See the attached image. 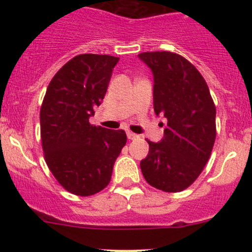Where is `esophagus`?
I'll list each match as a JSON object with an SVG mask.
<instances>
[{"mask_svg":"<svg viewBox=\"0 0 252 252\" xmlns=\"http://www.w3.org/2000/svg\"><path fill=\"white\" fill-rule=\"evenodd\" d=\"M126 136H128L129 140H134V139L138 138V135H136V134H134V133H131V131H126Z\"/></svg>","mask_w":252,"mask_h":252,"instance_id":"esophagus-1","label":"esophagus"}]
</instances>
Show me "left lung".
Listing matches in <instances>:
<instances>
[{"label":"left lung","mask_w":252,"mask_h":252,"mask_svg":"<svg viewBox=\"0 0 252 252\" xmlns=\"http://www.w3.org/2000/svg\"><path fill=\"white\" fill-rule=\"evenodd\" d=\"M154 74V110L167 118L159 142H149L140 162L145 180L166 192L187 189L201 174L216 140V106L204 77L188 60L168 51L142 52Z\"/></svg>","instance_id":"obj_1"}]
</instances>
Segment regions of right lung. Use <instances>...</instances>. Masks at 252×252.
<instances>
[{"label": "right lung", "mask_w": 252, "mask_h": 252, "mask_svg": "<svg viewBox=\"0 0 252 252\" xmlns=\"http://www.w3.org/2000/svg\"><path fill=\"white\" fill-rule=\"evenodd\" d=\"M108 55L75 56L50 81L40 110L41 144L48 168L67 191L90 196L110 183L114 162L126 142L124 130L91 126L112 70Z\"/></svg>", "instance_id": "add662e5"}]
</instances>
